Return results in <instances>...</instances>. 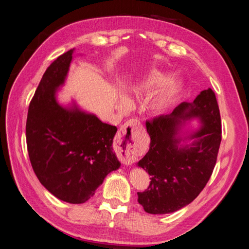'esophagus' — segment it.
I'll return each mask as SVG.
<instances>
[{"mask_svg": "<svg viewBox=\"0 0 249 249\" xmlns=\"http://www.w3.org/2000/svg\"><path fill=\"white\" fill-rule=\"evenodd\" d=\"M141 124L137 119H130L126 122L122 127H120L116 139L119 144H123L125 147V155L122 157V160L125 164H132L137 159L136 152H135V141H136V136H135V131L139 129Z\"/></svg>", "mask_w": 249, "mask_h": 249, "instance_id": "obj_1", "label": "esophagus"}]
</instances>
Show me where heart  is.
Here are the masks:
<instances>
[{
    "label": "heart",
    "mask_w": 249,
    "mask_h": 249,
    "mask_svg": "<svg viewBox=\"0 0 249 249\" xmlns=\"http://www.w3.org/2000/svg\"><path fill=\"white\" fill-rule=\"evenodd\" d=\"M169 79L168 73L162 71L156 70L150 71L144 80L141 83V89L144 92H150L164 85ZM178 91V86L176 82H169L164 86L161 91L158 93L153 101L150 102V109L155 112H162L169 107V105L175 100V97ZM130 100L127 96H122V105L124 107L130 106Z\"/></svg>",
    "instance_id": "heart-1"
}]
</instances>
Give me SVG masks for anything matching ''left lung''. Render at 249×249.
I'll list each match as a JSON object with an SVG mask.
<instances>
[{
  "label": "left lung",
  "mask_w": 249,
  "mask_h": 249,
  "mask_svg": "<svg viewBox=\"0 0 249 249\" xmlns=\"http://www.w3.org/2000/svg\"><path fill=\"white\" fill-rule=\"evenodd\" d=\"M200 119V129L183 133L186 120ZM149 149L138 162L150 178L147 190L138 192V202L149 214H168L189 205L212 176L221 142V119L211 88L193 103H182L170 114L146 122ZM188 140H193L187 143Z\"/></svg>",
  "instance_id": "obj_1"
}]
</instances>
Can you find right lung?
I'll use <instances>...</instances> for the list:
<instances>
[{
	"instance_id": "1",
	"label": "right lung",
	"mask_w": 249,
	"mask_h": 249,
	"mask_svg": "<svg viewBox=\"0 0 249 249\" xmlns=\"http://www.w3.org/2000/svg\"><path fill=\"white\" fill-rule=\"evenodd\" d=\"M72 54L73 49L59 56L43 73L29 106L26 138L30 162L42 186L60 200L83 203L120 163L112 147L116 126L76 104L63 107L57 102Z\"/></svg>"
}]
</instances>
